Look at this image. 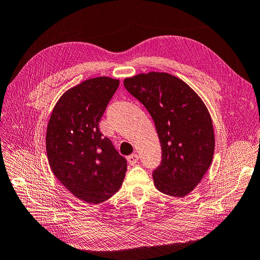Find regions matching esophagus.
I'll return each mask as SVG.
<instances>
[{
  "label": "esophagus",
  "instance_id": "1",
  "mask_svg": "<svg viewBox=\"0 0 260 260\" xmlns=\"http://www.w3.org/2000/svg\"><path fill=\"white\" fill-rule=\"evenodd\" d=\"M128 162L130 164V165H136L138 161H139V155L138 154H132V155H130V156H128Z\"/></svg>",
  "mask_w": 260,
  "mask_h": 260
}]
</instances>
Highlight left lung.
I'll return each mask as SVG.
<instances>
[{
  "label": "left lung",
  "mask_w": 260,
  "mask_h": 260,
  "mask_svg": "<svg viewBox=\"0 0 260 260\" xmlns=\"http://www.w3.org/2000/svg\"><path fill=\"white\" fill-rule=\"evenodd\" d=\"M155 122L162 159L153 172L158 191L183 198L212 161L215 133L206 105L190 85L167 73L139 74L123 80Z\"/></svg>",
  "instance_id": "8db88e82"
}]
</instances>
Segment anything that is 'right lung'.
Segmentation results:
<instances>
[{
    "label": "right lung",
    "instance_id": "add662e5",
    "mask_svg": "<svg viewBox=\"0 0 260 260\" xmlns=\"http://www.w3.org/2000/svg\"><path fill=\"white\" fill-rule=\"evenodd\" d=\"M119 80L96 77L67 90L55 104L46 129V154L59 182L77 199L103 203L119 190L127 160L99 122Z\"/></svg>",
    "mask_w": 260,
    "mask_h": 260
}]
</instances>
